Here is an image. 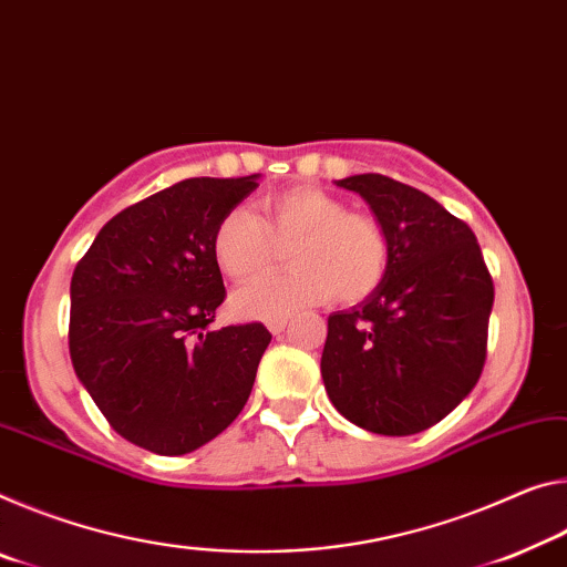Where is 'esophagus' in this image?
I'll return each mask as SVG.
<instances>
[{"mask_svg": "<svg viewBox=\"0 0 567 567\" xmlns=\"http://www.w3.org/2000/svg\"><path fill=\"white\" fill-rule=\"evenodd\" d=\"M267 328H269V332H272V336H280V332L287 328V318L269 320V322H267Z\"/></svg>", "mask_w": 567, "mask_h": 567, "instance_id": "1", "label": "esophagus"}]
</instances>
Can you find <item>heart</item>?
<instances>
[{
    "label": "heart",
    "instance_id": "obj_1",
    "mask_svg": "<svg viewBox=\"0 0 567 567\" xmlns=\"http://www.w3.org/2000/svg\"><path fill=\"white\" fill-rule=\"evenodd\" d=\"M262 214L231 209L212 237L214 262L231 280L265 275L287 251L292 267L241 287L231 308L241 318L280 320L338 295L358 302L375 292L391 267V241L381 221L348 209L316 186L265 196Z\"/></svg>",
    "mask_w": 567,
    "mask_h": 567
}]
</instances>
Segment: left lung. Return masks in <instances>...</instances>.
I'll list each match as a JSON object with an SVG mask.
<instances>
[{
  "instance_id": "left-lung-1",
  "label": "left lung",
  "mask_w": 567,
  "mask_h": 567,
  "mask_svg": "<svg viewBox=\"0 0 567 567\" xmlns=\"http://www.w3.org/2000/svg\"><path fill=\"white\" fill-rule=\"evenodd\" d=\"M371 204L391 241L375 292L328 318L326 391L348 421L409 436L470 396L487 358L494 285L470 224L383 174L340 178Z\"/></svg>"
}]
</instances>
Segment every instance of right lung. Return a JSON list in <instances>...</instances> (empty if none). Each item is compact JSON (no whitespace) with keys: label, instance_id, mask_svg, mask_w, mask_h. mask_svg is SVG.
Returning a JSON list of instances; mask_svg holds the SVG:
<instances>
[{"label":"right lung","instance_id":"1","mask_svg":"<svg viewBox=\"0 0 567 567\" xmlns=\"http://www.w3.org/2000/svg\"><path fill=\"white\" fill-rule=\"evenodd\" d=\"M257 188L184 178L97 231L70 282V358L123 439L178 456L239 416L269 346L262 322L212 330L227 298L212 255L224 214Z\"/></svg>","mask_w":567,"mask_h":567}]
</instances>
